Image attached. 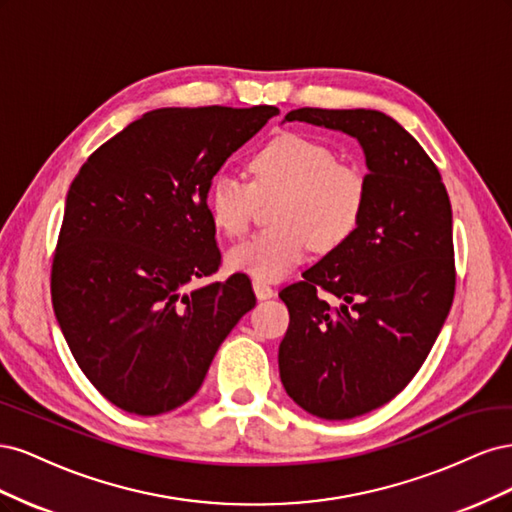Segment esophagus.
<instances>
[{"label": "esophagus", "instance_id": "34e87169", "mask_svg": "<svg viewBox=\"0 0 512 512\" xmlns=\"http://www.w3.org/2000/svg\"><path fill=\"white\" fill-rule=\"evenodd\" d=\"M254 292H256V297L262 301V299H271L273 294H275V290L267 284V282H260V280H254Z\"/></svg>", "mask_w": 512, "mask_h": 512}]
</instances>
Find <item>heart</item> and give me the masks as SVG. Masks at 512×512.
Instances as JSON below:
<instances>
[{"instance_id": "b5f03b06", "label": "heart", "mask_w": 512, "mask_h": 512, "mask_svg": "<svg viewBox=\"0 0 512 512\" xmlns=\"http://www.w3.org/2000/svg\"><path fill=\"white\" fill-rule=\"evenodd\" d=\"M252 183L218 175L207 192L215 228L239 237L250 228L260 203L271 205V228L237 243L228 265L260 282L288 275L309 247L329 254L359 230L369 198L365 170L314 136L282 132L247 162Z\"/></svg>"}]
</instances>
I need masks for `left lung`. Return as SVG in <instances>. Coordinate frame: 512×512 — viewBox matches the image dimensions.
Masks as SVG:
<instances>
[{
	"label": "left lung",
	"instance_id": "obj_1",
	"mask_svg": "<svg viewBox=\"0 0 512 512\" xmlns=\"http://www.w3.org/2000/svg\"><path fill=\"white\" fill-rule=\"evenodd\" d=\"M286 121L354 136L369 168L356 235L280 292L290 314L277 356L286 393L309 414L346 421L406 389L451 312V200L438 166L389 115L297 108Z\"/></svg>",
	"mask_w": 512,
	"mask_h": 512
}]
</instances>
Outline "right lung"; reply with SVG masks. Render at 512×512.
<instances>
[{
  "label": "right lung",
  "instance_id": "add662e5",
  "mask_svg": "<svg viewBox=\"0 0 512 512\" xmlns=\"http://www.w3.org/2000/svg\"><path fill=\"white\" fill-rule=\"evenodd\" d=\"M275 106L158 108L98 147L74 177L51 299L74 361L117 408L156 416L200 389L215 352L256 305L220 269L207 209L213 175Z\"/></svg>",
  "mask_w": 512,
  "mask_h": 512
}]
</instances>
